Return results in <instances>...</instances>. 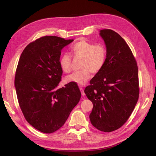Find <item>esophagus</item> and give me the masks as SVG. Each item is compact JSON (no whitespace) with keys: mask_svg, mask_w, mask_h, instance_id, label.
Returning a JSON list of instances; mask_svg holds the SVG:
<instances>
[{"mask_svg":"<svg viewBox=\"0 0 156 156\" xmlns=\"http://www.w3.org/2000/svg\"><path fill=\"white\" fill-rule=\"evenodd\" d=\"M80 91H81V95H82L83 96H85V92H84V90H83V88H80Z\"/></svg>","mask_w":156,"mask_h":156,"instance_id":"1","label":"esophagus"}]
</instances>
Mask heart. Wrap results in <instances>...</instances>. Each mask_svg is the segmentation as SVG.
<instances>
[{
  "instance_id": "1",
  "label": "heart",
  "mask_w": 156,
  "mask_h": 156,
  "mask_svg": "<svg viewBox=\"0 0 156 156\" xmlns=\"http://www.w3.org/2000/svg\"><path fill=\"white\" fill-rule=\"evenodd\" d=\"M71 51L75 59H81V69L67 76L66 81L83 86L90 78L91 73L97 74L104 68L107 60V48L104 44H95L82 39L74 44ZM59 65L63 72L70 73L72 69L71 57L67 54H62L59 59Z\"/></svg>"
}]
</instances>
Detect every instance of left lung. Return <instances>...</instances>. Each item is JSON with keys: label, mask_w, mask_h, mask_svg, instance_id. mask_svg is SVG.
<instances>
[{"label": "left lung", "mask_w": 156, "mask_h": 156, "mask_svg": "<svg viewBox=\"0 0 156 156\" xmlns=\"http://www.w3.org/2000/svg\"><path fill=\"white\" fill-rule=\"evenodd\" d=\"M100 35L107 48V60L84 92L93 103L91 123L102 132H111L125 123L136 104L138 66L130 48L118 33L105 29Z\"/></svg>", "instance_id": "1"}]
</instances>
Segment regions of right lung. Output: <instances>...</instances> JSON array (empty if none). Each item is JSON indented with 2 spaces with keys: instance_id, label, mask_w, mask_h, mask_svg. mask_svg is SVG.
<instances>
[{
  "instance_id": "obj_1",
  "label": "right lung",
  "mask_w": 156,
  "mask_h": 156,
  "mask_svg": "<svg viewBox=\"0 0 156 156\" xmlns=\"http://www.w3.org/2000/svg\"><path fill=\"white\" fill-rule=\"evenodd\" d=\"M73 41L55 36L37 39L24 49L16 68L14 85L20 107L29 123L44 133L62 127L81 98L75 83L57 88L62 74L61 50Z\"/></svg>"
}]
</instances>
